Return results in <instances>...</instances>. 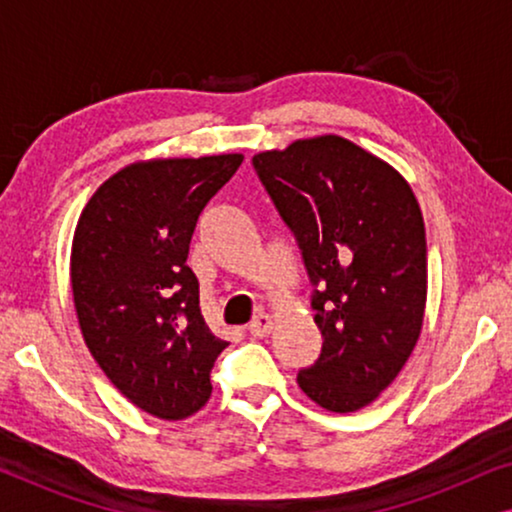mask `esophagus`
I'll return each instance as SVG.
<instances>
[{
	"instance_id": "obj_1",
	"label": "esophagus",
	"mask_w": 512,
	"mask_h": 512,
	"mask_svg": "<svg viewBox=\"0 0 512 512\" xmlns=\"http://www.w3.org/2000/svg\"><path fill=\"white\" fill-rule=\"evenodd\" d=\"M272 326H275V319H272L268 312H261V314H258V317L249 324V333L254 335V338H265V335H270Z\"/></svg>"
}]
</instances>
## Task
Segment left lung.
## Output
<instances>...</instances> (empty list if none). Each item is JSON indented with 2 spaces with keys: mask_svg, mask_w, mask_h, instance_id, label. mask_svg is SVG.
<instances>
[{
  "mask_svg": "<svg viewBox=\"0 0 512 512\" xmlns=\"http://www.w3.org/2000/svg\"><path fill=\"white\" fill-rule=\"evenodd\" d=\"M296 235L314 291L321 354L298 387L328 412L366 408L415 349L426 310V233L412 188L387 160L340 135L254 156Z\"/></svg>",
  "mask_w": 512,
  "mask_h": 512,
  "instance_id": "1",
  "label": "left lung"
}]
</instances>
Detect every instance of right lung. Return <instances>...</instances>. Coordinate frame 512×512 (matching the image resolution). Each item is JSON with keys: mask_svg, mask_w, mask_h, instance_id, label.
<instances>
[{"mask_svg": "<svg viewBox=\"0 0 512 512\" xmlns=\"http://www.w3.org/2000/svg\"><path fill=\"white\" fill-rule=\"evenodd\" d=\"M242 160H137L97 188L76 223L69 279L83 340L111 384L165 422L209 401V373L228 347L202 319L186 258L200 212Z\"/></svg>", "mask_w": 512, "mask_h": 512, "instance_id": "add662e5", "label": "right lung"}]
</instances>
